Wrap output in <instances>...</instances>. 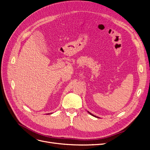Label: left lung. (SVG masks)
<instances>
[{"mask_svg":"<svg viewBox=\"0 0 150 150\" xmlns=\"http://www.w3.org/2000/svg\"><path fill=\"white\" fill-rule=\"evenodd\" d=\"M88 113H89V114H91V115H92V116H94V117H97V118H98V117H96V115H93V114H92V113H90L89 112H88Z\"/></svg>","mask_w":150,"mask_h":150,"instance_id":"8db88e82","label":"left lung"}]
</instances>
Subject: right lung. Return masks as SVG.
<instances>
[{"mask_svg": "<svg viewBox=\"0 0 150 150\" xmlns=\"http://www.w3.org/2000/svg\"><path fill=\"white\" fill-rule=\"evenodd\" d=\"M49 114H50V113H47V115H49Z\"/></svg>", "mask_w": 150, "mask_h": 150, "instance_id": "add662e5", "label": "right lung"}]
</instances>
